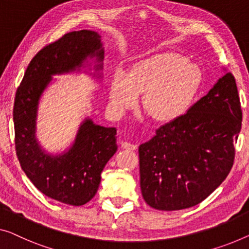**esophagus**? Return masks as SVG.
<instances>
[{
  "mask_svg": "<svg viewBox=\"0 0 249 249\" xmlns=\"http://www.w3.org/2000/svg\"><path fill=\"white\" fill-rule=\"evenodd\" d=\"M122 147L125 148V150H129V151H134L137 148V146L135 145V144H131L128 142H123L122 143Z\"/></svg>",
  "mask_w": 249,
  "mask_h": 249,
  "instance_id": "34e87169",
  "label": "esophagus"
}]
</instances>
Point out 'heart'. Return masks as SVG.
<instances>
[{
	"instance_id": "obj_1",
	"label": "heart",
	"mask_w": 249,
	"mask_h": 249,
	"mask_svg": "<svg viewBox=\"0 0 249 249\" xmlns=\"http://www.w3.org/2000/svg\"><path fill=\"white\" fill-rule=\"evenodd\" d=\"M203 72L183 53L166 51L133 65L125 76L115 73L109 84V107L121 116L135 107L137 95L142 107L158 122H170L190 108L200 91Z\"/></svg>"
}]
</instances>
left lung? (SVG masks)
<instances>
[{
    "label": "left lung",
    "instance_id": "1",
    "mask_svg": "<svg viewBox=\"0 0 249 249\" xmlns=\"http://www.w3.org/2000/svg\"><path fill=\"white\" fill-rule=\"evenodd\" d=\"M242 118L236 80L227 72L187 113L159 127L139 147L147 205L181 210L213 194L232 168Z\"/></svg>",
    "mask_w": 249,
    "mask_h": 249
}]
</instances>
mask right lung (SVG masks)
<instances>
[{
	"label": "right lung",
	"instance_id": "obj_1",
	"mask_svg": "<svg viewBox=\"0 0 249 249\" xmlns=\"http://www.w3.org/2000/svg\"><path fill=\"white\" fill-rule=\"evenodd\" d=\"M101 38L97 32L80 30L44 47L29 64L14 101L16 150L22 170L43 195L70 206H83L94 198L103 170L117 151L116 128L86 118L71 146L50 154L36 136L39 102L53 76L80 71L88 58H96V70L103 69Z\"/></svg>",
	"mask_w": 249,
	"mask_h": 249
}]
</instances>
